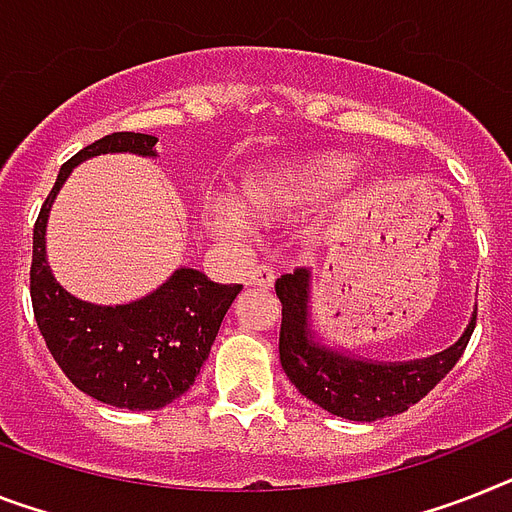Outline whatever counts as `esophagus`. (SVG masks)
Returning <instances> with one entry per match:
<instances>
[{
  "mask_svg": "<svg viewBox=\"0 0 512 512\" xmlns=\"http://www.w3.org/2000/svg\"><path fill=\"white\" fill-rule=\"evenodd\" d=\"M276 281V270L270 268V265H257V268L249 270L247 284L257 286V289H270Z\"/></svg>",
  "mask_w": 512,
  "mask_h": 512,
  "instance_id": "34e87169",
  "label": "esophagus"
}]
</instances>
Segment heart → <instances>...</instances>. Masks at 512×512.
<instances>
[{
    "label": "heart",
    "instance_id": "heart-1",
    "mask_svg": "<svg viewBox=\"0 0 512 512\" xmlns=\"http://www.w3.org/2000/svg\"><path fill=\"white\" fill-rule=\"evenodd\" d=\"M355 173V165L347 157L323 155L310 160L281 162L263 173H252L239 186V207L260 223H273L278 218L297 213L302 207L321 202L336 189H342ZM234 202H218L205 215L207 226L215 231H239L244 226L242 213Z\"/></svg>",
    "mask_w": 512,
    "mask_h": 512
}]
</instances>
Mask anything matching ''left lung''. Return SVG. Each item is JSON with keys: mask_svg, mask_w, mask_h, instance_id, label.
<instances>
[{"mask_svg": "<svg viewBox=\"0 0 512 512\" xmlns=\"http://www.w3.org/2000/svg\"><path fill=\"white\" fill-rule=\"evenodd\" d=\"M281 299V365L302 397L347 421L371 423L378 418L405 413L426 397L463 355L476 328V310L455 344L421 360L384 363L350 352L318 336L313 326V276L297 268L276 281Z\"/></svg>", "mask_w": 512, "mask_h": 512, "instance_id": "1", "label": "left lung"}]
</instances>
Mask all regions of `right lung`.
I'll use <instances>...</instances> for the list:
<instances>
[{
	"label": "right lung",
	"instance_id": "right-lung-1",
	"mask_svg": "<svg viewBox=\"0 0 512 512\" xmlns=\"http://www.w3.org/2000/svg\"><path fill=\"white\" fill-rule=\"evenodd\" d=\"M157 136L120 131L83 147L60 168L33 226L31 302L62 373L94 400L123 410H160L189 392L242 284H215L194 268H176L165 284L126 305L78 299L47 263V220L76 165L99 155L157 157Z\"/></svg>",
	"mask_w": 512,
	"mask_h": 512
}]
</instances>
